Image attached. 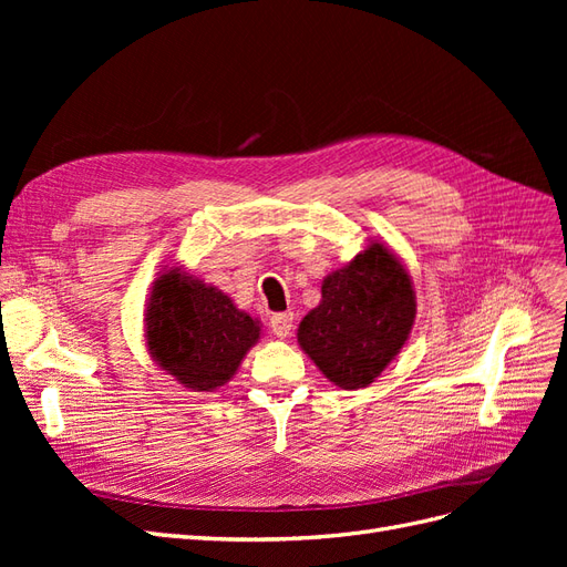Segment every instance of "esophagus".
I'll list each match as a JSON object with an SVG mask.
<instances>
[{
	"mask_svg": "<svg viewBox=\"0 0 567 567\" xmlns=\"http://www.w3.org/2000/svg\"><path fill=\"white\" fill-rule=\"evenodd\" d=\"M269 329L277 338H288L290 331H293V315L290 312H281V315H274L269 319Z\"/></svg>",
	"mask_w": 567,
	"mask_h": 567,
	"instance_id": "obj_1",
	"label": "esophagus"
}]
</instances>
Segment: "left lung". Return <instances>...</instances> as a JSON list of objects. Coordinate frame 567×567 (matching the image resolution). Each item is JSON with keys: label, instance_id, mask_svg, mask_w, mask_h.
<instances>
[{"label": "left lung", "instance_id": "obj_1", "mask_svg": "<svg viewBox=\"0 0 567 567\" xmlns=\"http://www.w3.org/2000/svg\"><path fill=\"white\" fill-rule=\"evenodd\" d=\"M416 319L406 267L385 244L371 241L321 284V300L298 326V342L342 390L371 385L400 354Z\"/></svg>", "mask_w": 567, "mask_h": 567}]
</instances>
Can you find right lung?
Instances as JSON below:
<instances>
[{
    "label": "right lung",
    "mask_w": 567,
    "mask_h": 567,
    "mask_svg": "<svg viewBox=\"0 0 567 567\" xmlns=\"http://www.w3.org/2000/svg\"><path fill=\"white\" fill-rule=\"evenodd\" d=\"M260 321L229 296L182 267L158 271L144 310V338L153 362L194 392L231 381L260 340Z\"/></svg>",
    "instance_id": "obj_1"
}]
</instances>
